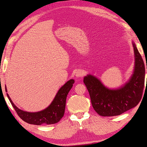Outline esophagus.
I'll return each mask as SVG.
<instances>
[{"label": "esophagus", "instance_id": "obj_1", "mask_svg": "<svg viewBox=\"0 0 147 147\" xmlns=\"http://www.w3.org/2000/svg\"><path fill=\"white\" fill-rule=\"evenodd\" d=\"M83 75V72L81 70H78L76 72V74H75V76L77 77H82Z\"/></svg>", "mask_w": 147, "mask_h": 147}]
</instances>
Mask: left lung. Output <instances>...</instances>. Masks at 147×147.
Wrapping results in <instances>:
<instances>
[{"label":"left lung","mask_w":147,"mask_h":147,"mask_svg":"<svg viewBox=\"0 0 147 147\" xmlns=\"http://www.w3.org/2000/svg\"><path fill=\"white\" fill-rule=\"evenodd\" d=\"M132 45L135 56L134 74L124 86L110 90L92 75L84 77L83 82L90 94L92 107L100 116L119 115L135 107L141 100L145 86V65L134 42Z\"/></svg>","instance_id":"left-lung-1"}]
</instances>
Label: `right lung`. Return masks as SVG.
Returning a JSON list of instances; mask_svg holds the SVG:
<instances>
[{
  "label": "right lung",
  "mask_w": 147,
  "mask_h": 147,
  "mask_svg": "<svg viewBox=\"0 0 147 147\" xmlns=\"http://www.w3.org/2000/svg\"><path fill=\"white\" fill-rule=\"evenodd\" d=\"M74 82L73 79L67 82L59 89L51 104L45 109L38 112H25L18 109L13 104L8 94H7V95L18 115L24 121L35 125L55 124L59 122L64 116L67 96L72 88ZM5 91H7L6 87Z\"/></svg>",
  "instance_id": "add662e5"
}]
</instances>
